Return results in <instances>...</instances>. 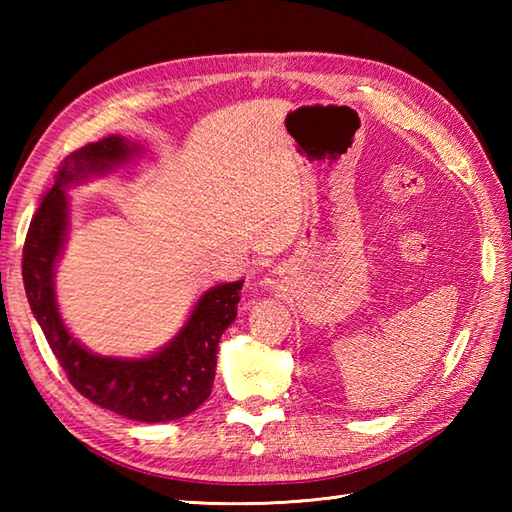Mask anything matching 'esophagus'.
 Returning a JSON list of instances; mask_svg holds the SVG:
<instances>
[{
  "label": "esophagus",
  "instance_id": "34e87169",
  "mask_svg": "<svg viewBox=\"0 0 512 512\" xmlns=\"http://www.w3.org/2000/svg\"><path fill=\"white\" fill-rule=\"evenodd\" d=\"M266 284H277V277L275 275H268L266 277Z\"/></svg>",
  "mask_w": 512,
  "mask_h": 512
}]
</instances>
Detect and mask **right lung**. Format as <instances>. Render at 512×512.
<instances>
[{"label": "right lung", "instance_id": "right-lung-1", "mask_svg": "<svg viewBox=\"0 0 512 512\" xmlns=\"http://www.w3.org/2000/svg\"><path fill=\"white\" fill-rule=\"evenodd\" d=\"M138 149L121 136H107L72 151L61 162L52 189L30 220L21 275L32 314L72 387L94 405L118 416L138 422H167L189 416L211 396L217 343L237 317L244 281L211 288L176 339L162 352L138 361L94 356L76 343L59 317L52 286L54 262L68 226V200L63 189L92 173L110 171L118 162L138 154Z\"/></svg>", "mask_w": 512, "mask_h": 512}]
</instances>
